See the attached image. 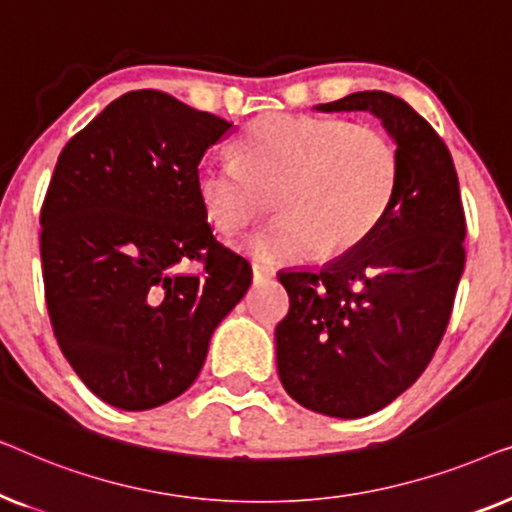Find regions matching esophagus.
Returning a JSON list of instances; mask_svg holds the SVG:
<instances>
[{
  "instance_id": "esophagus-1",
  "label": "esophagus",
  "mask_w": 512,
  "mask_h": 512,
  "mask_svg": "<svg viewBox=\"0 0 512 512\" xmlns=\"http://www.w3.org/2000/svg\"><path fill=\"white\" fill-rule=\"evenodd\" d=\"M272 275H275V270L268 268V265H258L254 263L251 265V277H254V282H265V279H270Z\"/></svg>"
}]
</instances>
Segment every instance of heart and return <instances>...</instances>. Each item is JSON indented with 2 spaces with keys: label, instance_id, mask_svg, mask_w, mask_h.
Masks as SVG:
<instances>
[{
  "label": "heart",
  "instance_id": "b5f03b06",
  "mask_svg": "<svg viewBox=\"0 0 512 512\" xmlns=\"http://www.w3.org/2000/svg\"><path fill=\"white\" fill-rule=\"evenodd\" d=\"M401 149L375 123L270 111L233 142V163L205 160L195 193L214 228L247 230L275 195L279 219L240 247L261 263L338 256L361 244L394 205Z\"/></svg>",
  "mask_w": 512,
  "mask_h": 512
}]
</instances>
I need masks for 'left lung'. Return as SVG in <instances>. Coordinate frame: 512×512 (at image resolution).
I'll return each instance as SVG.
<instances>
[{"label": "left lung", "mask_w": 512, "mask_h": 512, "mask_svg": "<svg viewBox=\"0 0 512 512\" xmlns=\"http://www.w3.org/2000/svg\"><path fill=\"white\" fill-rule=\"evenodd\" d=\"M319 111H370L401 149L380 226L319 272H279L289 314L277 370L286 394L328 417L373 415L403 394L443 340L466 265V216L450 149L408 102L363 90Z\"/></svg>", "instance_id": "8db88e82"}]
</instances>
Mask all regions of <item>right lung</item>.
<instances>
[{
  "label": "right lung",
  "instance_id": "1",
  "mask_svg": "<svg viewBox=\"0 0 512 512\" xmlns=\"http://www.w3.org/2000/svg\"><path fill=\"white\" fill-rule=\"evenodd\" d=\"M233 130L160 90H132L60 151L41 205L48 317L74 373L114 408L184 394L249 289V261L216 240L195 193L202 156ZM188 260L198 276L178 272Z\"/></svg>",
  "mask_w": 512,
  "mask_h": 512
}]
</instances>
